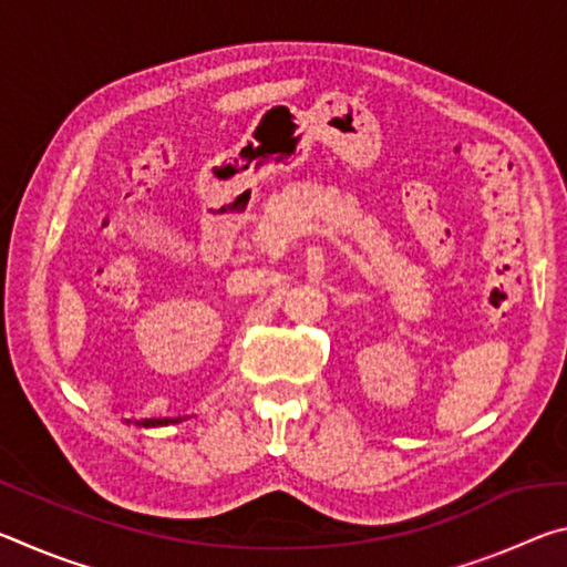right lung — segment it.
Masks as SVG:
<instances>
[{"instance_id": "obj_1", "label": "right lung", "mask_w": 567, "mask_h": 567, "mask_svg": "<svg viewBox=\"0 0 567 567\" xmlns=\"http://www.w3.org/2000/svg\"><path fill=\"white\" fill-rule=\"evenodd\" d=\"M187 420V417H145V420H124L127 425H137V427H167V425H177V422Z\"/></svg>"}]
</instances>
